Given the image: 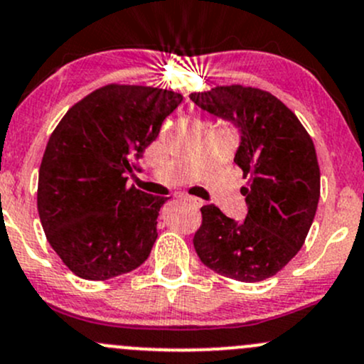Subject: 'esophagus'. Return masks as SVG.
I'll use <instances>...</instances> for the list:
<instances>
[{"label":"esophagus","instance_id":"obj_1","mask_svg":"<svg viewBox=\"0 0 364 364\" xmlns=\"http://www.w3.org/2000/svg\"><path fill=\"white\" fill-rule=\"evenodd\" d=\"M178 198H179V200L190 202V204L195 205V208H200V205H202V200H200V198H197V197H192V195L179 193V195H178Z\"/></svg>","mask_w":364,"mask_h":364}]
</instances>
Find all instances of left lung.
I'll list each match as a JSON object with an SVG mask.
<instances>
[{
	"instance_id": "left-lung-1",
	"label": "left lung",
	"mask_w": 364,
	"mask_h": 364,
	"mask_svg": "<svg viewBox=\"0 0 364 364\" xmlns=\"http://www.w3.org/2000/svg\"><path fill=\"white\" fill-rule=\"evenodd\" d=\"M190 99L239 131L233 162L251 176L244 186V220L204 205L193 246L205 267L225 277L258 282L272 277L304 246L321 188L314 143L291 109L270 92L216 87Z\"/></svg>"
}]
</instances>
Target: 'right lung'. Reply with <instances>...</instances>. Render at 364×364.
Masks as SVG:
<instances>
[{"label":"right lung","mask_w":364,"mask_h":364,"mask_svg":"<svg viewBox=\"0 0 364 364\" xmlns=\"http://www.w3.org/2000/svg\"><path fill=\"white\" fill-rule=\"evenodd\" d=\"M183 101L172 90L106 85L63 117L38 178V213L64 265L106 281L146 262L166 197L129 188L137 160Z\"/></svg>","instance_id":"obj_1"}]
</instances>
